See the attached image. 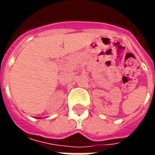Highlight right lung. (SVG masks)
Listing matches in <instances>:
<instances>
[{"mask_svg":"<svg viewBox=\"0 0 155 155\" xmlns=\"http://www.w3.org/2000/svg\"><path fill=\"white\" fill-rule=\"evenodd\" d=\"M36 118H38V119H40V118H39V117H36Z\"/></svg>","mask_w":155,"mask_h":155,"instance_id":"right-lung-1","label":"right lung"}]
</instances>
